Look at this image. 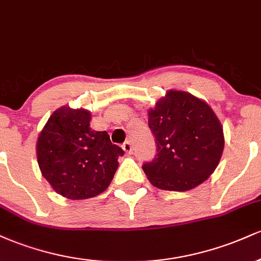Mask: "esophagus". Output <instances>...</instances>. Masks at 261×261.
<instances>
[{
    "mask_svg": "<svg viewBox=\"0 0 261 261\" xmlns=\"http://www.w3.org/2000/svg\"><path fill=\"white\" fill-rule=\"evenodd\" d=\"M122 149H124V151L126 152L127 154H133L134 153L133 145H131L130 141H126V142H124V145H122Z\"/></svg>",
    "mask_w": 261,
    "mask_h": 261,
    "instance_id": "esophagus-1",
    "label": "esophagus"
}]
</instances>
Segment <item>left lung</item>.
Returning <instances> with one entry per match:
<instances>
[{"label":"left lung","mask_w":261,"mask_h":261,"mask_svg":"<svg viewBox=\"0 0 261 261\" xmlns=\"http://www.w3.org/2000/svg\"><path fill=\"white\" fill-rule=\"evenodd\" d=\"M157 153L143 172L155 188L187 191L216 169L224 147L223 130L205 101L190 93L169 91L148 112Z\"/></svg>","instance_id":"left-lung-1"}]
</instances>
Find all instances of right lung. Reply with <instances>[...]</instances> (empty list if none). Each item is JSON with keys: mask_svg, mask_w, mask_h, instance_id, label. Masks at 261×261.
I'll return each mask as SVG.
<instances>
[{"mask_svg": "<svg viewBox=\"0 0 261 261\" xmlns=\"http://www.w3.org/2000/svg\"><path fill=\"white\" fill-rule=\"evenodd\" d=\"M91 113L62 107L39 135L38 163L54 190L71 200L94 197L109 187L124 149L107 131L89 127Z\"/></svg>", "mask_w": 261, "mask_h": 261, "instance_id": "1", "label": "right lung"}]
</instances>
